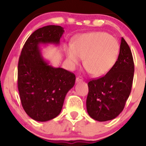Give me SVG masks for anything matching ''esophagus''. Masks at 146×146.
Masks as SVG:
<instances>
[{
  "mask_svg": "<svg viewBox=\"0 0 146 146\" xmlns=\"http://www.w3.org/2000/svg\"><path fill=\"white\" fill-rule=\"evenodd\" d=\"M83 82V78L80 76L76 78V82Z\"/></svg>",
  "mask_w": 146,
  "mask_h": 146,
  "instance_id": "esophagus-1",
  "label": "esophagus"
}]
</instances>
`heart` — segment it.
Instances as JSON below:
<instances>
[{
  "instance_id": "1",
  "label": "heart",
  "mask_w": 146,
  "mask_h": 146,
  "mask_svg": "<svg viewBox=\"0 0 146 146\" xmlns=\"http://www.w3.org/2000/svg\"><path fill=\"white\" fill-rule=\"evenodd\" d=\"M68 61L78 66L84 58V67L92 75L101 77L108 73L116 63L119 44L108 33L97 31L75 37L73 44L66 48Z\"/></svg>"
}]
</instances>
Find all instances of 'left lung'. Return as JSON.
Masks as SVG:
<instances>
[{"label": "left lung", "mask_w": 146, "mask_h": 146, "mask_svg": "<svg viewBox=\"0 0 146 146\" xmlns=\"http://www.w3.org/2000/svg\"><path fill=\"white\" fill-rule=\"evenodd\" d=\"M134 71L131 50L121 38L119 54L113 67L104 76L88 83L86 109L91 118L106 121L121 113L131 92Z\"/></svg>", "instance_id": "1"}]
</instances>
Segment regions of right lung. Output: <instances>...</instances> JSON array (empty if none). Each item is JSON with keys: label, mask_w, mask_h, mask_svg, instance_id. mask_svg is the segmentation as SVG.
I'll return each instance as SVG.
<instances>
[{"label": "right lung", "mask_w": 146, "mask_h": 146, "mask_svg": "<svg viewBox=\"0 0 146 146\" xmlns=\"http://www.w3.org/2000/svg\"><path fill=\"white\" fill-rule=\"evenodd\" d=\"M63 27L48 25L35 31L22 49L18 65V88L23 109L38 121H47L61 112L65 97L74 86L75 75L49 65L40 44L58 45Z\"/></svg>", "instance_id": "add662e5"}]
</instances>
